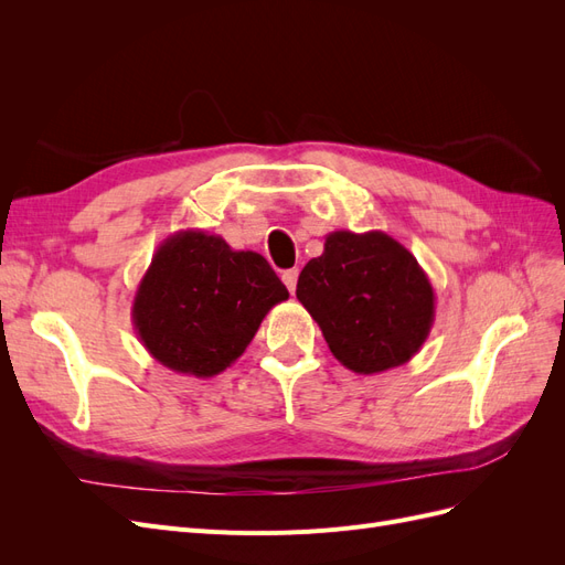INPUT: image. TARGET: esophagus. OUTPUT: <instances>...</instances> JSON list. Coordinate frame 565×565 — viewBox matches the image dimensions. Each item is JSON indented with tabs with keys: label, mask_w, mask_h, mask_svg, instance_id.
<instances>
[{
	"label": "esophagus",
	"mask_w": 565,
	"mask_h": 565,
	"mask_svg": "<svg viewBox=\"0 0 565 565\" xmlns=\"http://www.w3.org/2000/svg\"><path fill=\"white\" fill-rule=\"evenodd\" d=\"M297 280H299V268H289V270L282 273V282L287 285V289L292 295H295V289H297Z\"/></svg>",
	"instance_id": "obj_1"
}]
</instances>
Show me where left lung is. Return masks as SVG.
I'll return each instance as SVG.
<instances>
[{
    "label": "left lung",
    "instance_id": "left-lung-1",
    "mask_svg": "<svg viewBox=\"0 0 565 565\" xmlns=\"http://www.w3.org/2000/svg\"><path fill=\"white\" fill-rule=\"evenodd\" d=\"M297 299L337 361L377 374L413 358L431 332L436 295L424 268L382 231H334L303 266Z\"/></svg>",
    "mask_w": 565,
    "mask_h": 565
}]
</instances>
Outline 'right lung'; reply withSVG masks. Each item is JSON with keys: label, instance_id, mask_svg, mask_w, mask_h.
Wrapping results in <instances>:
<instances>
[{"label": "right lung", "instance_id": "1", "mask_svg": "<svg viewBox=\"0 0 565 565\" xmlns=\"http://www.w3.org/2000/svg\"><path fill=\"white\" fill-rule=\"evenodd\" d=\"M289 297L262 254L179 231L158 247L131 320L146 351L179 374L214 377L245 353L273 306Z\"/></svg>", "mask_w": 565, "mask_h": 565}]
</instances>
